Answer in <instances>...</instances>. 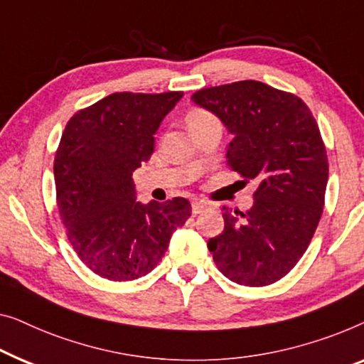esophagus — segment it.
Instances as JSON below:
<instances>
[{
    "label": "esophagus",
    "mask_w": 364,
    "mask_h": 364,
    "mask_svg": "<svg viewBox=\"0 0 364 364\" xmlns=\"http://www.w3.org/2000/svg\"><path fill=\"white\" fill-rule=\"evenodd\" d=\"M208 208V204L206 203H203V201H193L191 203V209H193V214H199V213H203L204 209Z\"/></svg>",
    "instance_id": "obj_1"
}]
</instances>
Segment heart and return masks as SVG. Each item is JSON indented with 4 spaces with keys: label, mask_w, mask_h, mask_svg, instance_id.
<instances>
[{
    "label": "heart",
    "mask_w": 364,
    "mask_h": 364,
    "mask_svg": "<svg viewBox=\"0 0 364 364\" xmlns=\"http://www.w3.org/2000/svg\"><path fill=\"white\" fill-rule=\"evenodd\" d=\"M213 122H218V119L211 114V112H208L204 109H193V110H189L186 115V124L191 132L199 129V127H203V125L213 124Z\"/></svg>",
    "instance_id": "1"
}]
</instances>
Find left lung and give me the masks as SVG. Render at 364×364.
<instances>
[{
    "label": "left lung",
    "instance_id": "8db88e82",
    "mask_svg": "<svg viewBox=\"0 0 364 364\" xmlns=\"http://www.w3.org/2000/svg\"><path fill=\"white\" fill-rule=\"evenodd\" d=\"M191 100L232 135L228 165L257 180L247 213L223 208L224 231L208 240L219 270L240 285L264 287L290 272L323 213L328 160L304 100L257 80L209 87Z\"/></svg>",
    "mask_w": 364,
    "mask_h": 364
}]
</instances>
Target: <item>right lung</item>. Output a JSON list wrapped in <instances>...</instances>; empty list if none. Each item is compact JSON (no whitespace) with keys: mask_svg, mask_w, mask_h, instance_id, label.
<instances>
[{"mask_svg":"<svg viewBox=\"0 0 364 364\" xmlns=\"http://www.w3.org/2000/svg\"><path fill=\"white\" fill-rule=\"evenodd\" d=\"M181 97L120 92L65 125L54 160L58 209L74 250L100 277L125 282L146 275L191 216L184 198L136 201L132 178L150 160L155 133Z\"/></svg>","mask_w":364,"mask_h":364,"instance_id":"add662e5","label":"right lung"}]
</instances>
